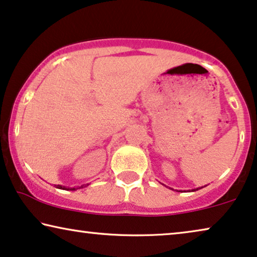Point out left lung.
I'll use <instances>...</instances> for the list:
<instances>
[{"mask_svg":"<svg viewBox=\"0 0 257 257\" xmlns=\"http://www.w3.org/2000/svg\"><path fill=\"white\" fill-rule=\"evenodd\" d=\"M199 189H202V186L201 187H198V189H193V190H191V191H192V192H193V191H197V190H199ZM190 191V190H189Z\"/></svg>","mask_w":257,"mask_h":257,"instance_id":"8db88e82","label":"left lung"}]
</instances>
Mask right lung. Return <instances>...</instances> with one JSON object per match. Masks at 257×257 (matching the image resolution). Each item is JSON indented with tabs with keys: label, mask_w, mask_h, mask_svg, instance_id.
Wrapping results in <instances>:
<instances>
[{
	"label": "right lung",
	"mask_w": 257,
	"mask_h": 257,
	"mask_svg": "<svg viewBox=\"0 0 257 257\" xmlns=\"http://www.w3.org/2000/svg\"><path fill=\"white\" fill-rule=\"evenodd\" d=\"M88 185V184H87ZM87 185H85V186H87ZM57 189H60V190H66V191H68V190H71V191H74L75 189L73 187V189H72V187H66V186H63V185H55ZM81 187H84V185H82Z\"/></svg>",
	"instance_id": "right-lung-1"
}]
</instances>
